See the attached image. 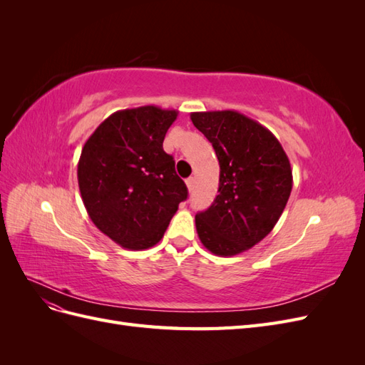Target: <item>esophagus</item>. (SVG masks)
<instances>
[{"instance_id":"34e87169","label":"esophagus","mask_w":365,"mask_h":365,"mask_svg":"<svg viewBox=\"0 0 365 365\" xmlns=\"http://www.w3.org/2000/svg\"><path fill=\"white\" fill-rule=\"evenodd\" d=\"M185 184H187V189L192 190V189H193V184H195V178H193V176H190V178H187V180H185Z\"/></svg>"}]
</instances>
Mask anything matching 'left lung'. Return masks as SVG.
Segmentation results:
<instances>
[{"mask_svg":"<svg viewBox=\"0 0 365 365\" xmlns=\"http://www.w3.org/2000/svg\"><path fill=\"white\" fill-rule=\"evenodd\" d=\"M219 160V195L195 216L202 245L231 257L252 248L277 224L292 190V169L272 132L237 111L192 113Z\"/></svg>","mask_w":365,"mask_h":365,"instance_id":"obj_1","label":"left lung"}]
</instances>
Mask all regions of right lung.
Here are the masks:
<instances>
[{
  "instance_id": "add662e5",
  "label": "right lung",
  "mask_w": 365,
  "mask_h": 365,
  "mask_svg": "<svg viewBox=\"0 0 365 365\" xmlns=\"http://www.w3.org/2000/svg\"><path fill=\"white\" fill-rule=\"evenodd\" d=\"M175 109H121L86 140L77 164L82 201L93 224L128 250L157 245L187 187L163 149Z\"/></svg>"
}]
</instances>
